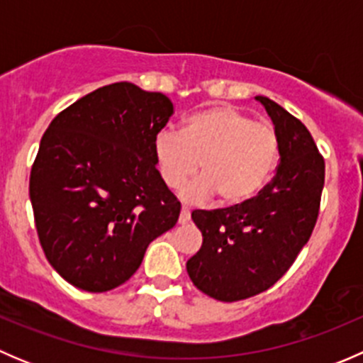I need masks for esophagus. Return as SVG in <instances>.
Returning <instances> with one entry per match:
<instances>
[{
  "label": "esophagus",
  "instance_id": "obj_1",
  "mask_svg": "<svg viewBox=\"0 0 363 363\" xmlns=\"http://www.w3.org/2000/svg\"><path fill=\"white\" fill-rule=\"evenodd\" d=\"M189 218H191V216H189V208L186 207V205H182L181 216H179V223H181V225H184V223L189 221Z\"/></svg>",
  "mask_w": 363,
  "mask_h": 363
}]
</instances>
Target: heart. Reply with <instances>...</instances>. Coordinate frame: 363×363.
<instances>
[{"label": "heart", "mask_w": 363, "mask_h": 363, "mask_svg": "<svg viewBox=\"0 0 363 363\" xmlns=\"http://www.w3.org/2000/svg\"><path fill=\"white\" fill-rule=\"evenodd\" d=\"M152 151L168 188H179L202 167V177L182 189L186 200L218 195L223 205H240L272 179L279 135L274 124L255 121L232 105H214L186 117L181 133L160 131Z\"/></svg>", "instance_id": "1"}]
</instances>
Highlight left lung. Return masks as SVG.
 Returning a JSON list of instances; mask_svg holds the SVG:
<instances>
[{"label":"left lung","mask_w":363,"mask_h":363,"mask_svg":"<svg viewBox=\"0 0 363 363\" xmlns=\"http://www.w3.org/2000/svg\"><path fill=\"white\" fill-rule=\"evenodd\" d=\"M279 135V164L259 195L240 205L191 212L202 247L188 259L193 284L221 302L269 290L288 272L320 214L325 160L306 124L267 96Z\"/></svg>","instance_id":"1"}]
</instances>
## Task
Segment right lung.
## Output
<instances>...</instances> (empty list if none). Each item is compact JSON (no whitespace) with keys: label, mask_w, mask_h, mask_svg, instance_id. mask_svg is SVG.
<instances>
[{"label":"right lung","mask_w":363,"mask_h":363,"mask_svg":"<svg viewBox=\"0 0 363 363\" xmlns=\"http://www.w3.org/2000/svg\"><path fill=\"white\" fill-rule=\"evenodd\" d=\"M172 113L163 93L116 82L61 111L43 133L29 199L42 250L73 286H121L177 223L181 203L152 151Z\"/></svg>","instance_id":"1"}]
</instances>
